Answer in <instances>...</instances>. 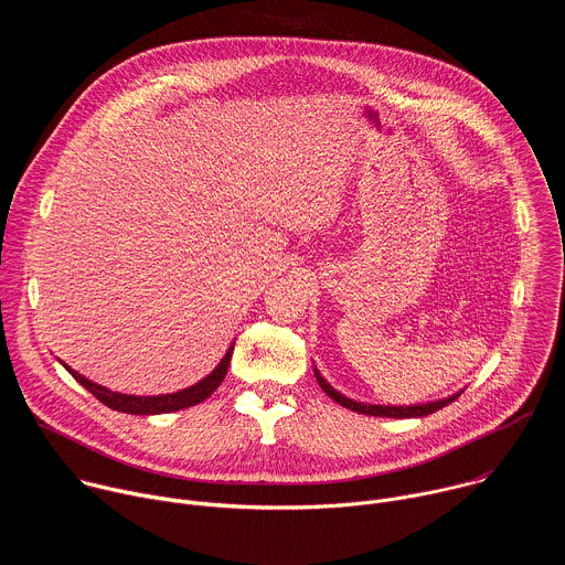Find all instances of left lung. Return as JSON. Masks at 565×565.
<instances>
[{"label": "left lung", "instance_id": "left-lung-1", "mask_svg": "<svg viewBox=\"0 0 565 565\" xmlns=\"http://www.w3.org/2000/svg\"><path fill=\"white\" fill-rule=\"evenodd\" d=\"M315 377L319 382V386L324 388V393L329 397H333L335 402H340L342 407L351 409V412H358V414H366V416H377V418H423V416H429V414H436L438 409L447 407L449 402H454L460 393H454L445 399H436V402H427V405H412V407H380V405H364V402H355L347 395H342L340 391H335L324 377L319 375V371L315 369Z\"/></svg>", "mask_w": 565, "mask_h": 565}]
</instances>
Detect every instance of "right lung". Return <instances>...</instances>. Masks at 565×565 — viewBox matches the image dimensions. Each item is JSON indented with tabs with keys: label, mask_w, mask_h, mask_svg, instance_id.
<instances>
[{
	"label": "right lung",
	"mask_w": 565,
	"mask_h": 565,
	"mask_svg": "<svg viewBox=\"0 0 565 565\" xmlns=\"http://www.w3.org/2000/svg\"><path fill=\"white\" fill-rule=\"evenodd\" d=\"M232 349H234V344L227 349V353L223 355L218 366L207 377H203L201 382H196V384H192L183 391L168 393V395H125V393L109 391V388L83 377L66 364H64V369L75 377V382H79L94 397H98L105 407H109L114 412L131 414V416H153V414L181 412V409L194 407V405H199V402H203L205 397H210L218 388V384L223 382V377L227 373V366H230V360H232Z\"/></svg>",
	"instance_id": "add662e5"
}]
</instances>
